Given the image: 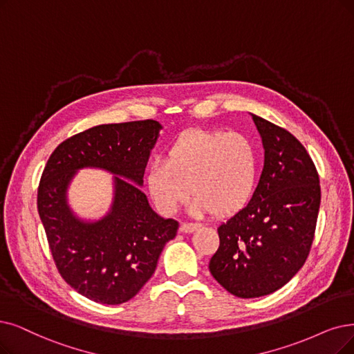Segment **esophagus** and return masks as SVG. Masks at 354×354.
<instances>
[{
    "mask_svg": "<svg viewBox=\"0 0 354 354\" xmlns=\"http://www.w3.org/2000/svg\"><path fill=\"white\" fill-rule=\"evenodd\" d=\"M197 228H201V223H193V222H185V223H181V226H180V231L181 232H185V234H187V232H193V231H196Z\"/></svg>",
    "mask_w": 354,
    "mask_h": 354,
    "instance_id": "obj_1",
    "label": "esophagus"
}]
</instances>
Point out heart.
Segmentation results:
<instances>
[{
    "mask_svg": "<svg viewBox=\"0 0 354 354\" xmlns=\"http://www.w3.org/2000/svg\"><path fill=\"white\" fill-rule=\"evenodd\" d=\"M257 174L259 152L247 135L193 129L168 147L165 160L149 165L147 189L162 215L176 214L192 189L194 214L226 216L248 203Z\"/></svg>",
    "mask_w": 354,
    "mask_h": 354,
    "instance_id": "1",
    "label": "heart"
}]
</instances>
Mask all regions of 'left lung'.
Listing matches in <instances>:
<instances>
[{"instance_id":"obj_1","label":"left lung","mask_w":354,"mask_h":354,"mask_svg":"<svg viewBox=\"0 0 354 354\" xmlns=\"http://www.w3.org/2000/svg\"><path fill=\"white\" fill-rule=\"evenodd\" d=\"M263 140L264 167L251 201L218 226L209 261L218 283L238 298L285 286L304 266L315 234L321 187L305 147L286 129L251 115Z\"/></svg>"}]
</instances>
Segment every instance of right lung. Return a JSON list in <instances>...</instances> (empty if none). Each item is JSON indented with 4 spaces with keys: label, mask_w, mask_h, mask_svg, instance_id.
Segmentation results:
<instances>
[{
    "label": "right lung",
    "mask_w": 354,
    "mask_h": 354,
    "mask_svg": "<svg viewBox=\"0 0 354 354\" xmlns=\"http://www.w3.org/2000/svg\"><path fill=\"white\" fill-rule=\"evenodd\" d=\"M162 126L157 120L98 124L69 138L48 160L37 190V210L56 267L66 283L106 305L128 302L151 279L178 222L148 203L144 173ZM113 174V201L100 220L75 215L67 187L80 169Z\"/></svg>",
    "instance_id": "right-lung-1"
}]
</instances>
